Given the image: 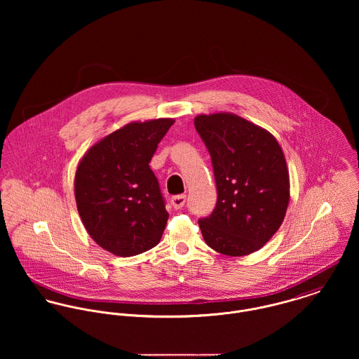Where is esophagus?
I'll return each instance as SVG.
<instances>
[{
  "mask_svg": "<svg viewBox=\"0 0 359 359\" xmlns=\"http://www.w3.org/2000/svg\"><path fill=\"white\" fill-rule=\"evenodd\" d=\"M185 203H187V196L185 195H177V196L171 198V205L175 210H181L185 205Z\"/></svg>",
  "mask_w": 359,
  "mask_h": 359,
  "instance_id": "34e87169",
  "label": "esophagus"
}]
</instances>
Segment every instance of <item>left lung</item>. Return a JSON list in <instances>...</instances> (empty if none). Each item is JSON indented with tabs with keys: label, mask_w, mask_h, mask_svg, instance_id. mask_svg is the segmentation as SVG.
<instances>
[{
	"label": "left lung",
	"mask_w": 359,
	"mask_h": 359,
	"mask_svg": "<svg viewBox=\"0 0 359 359\" xmlns=\"http://www.w3.org/2000/svg\"><path fill=\"white\" fill-rule=\"evenodd\" d=\"M195 127L211 157L217 203L199 219L205 242L225 256L261 249L289 205V171L278 141L231 113L201 114Z\"/></svg>",
	"instance_id": "8db88e82"
}]
</instances>
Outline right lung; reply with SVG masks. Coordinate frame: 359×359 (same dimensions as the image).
<instances>
[{"instance_id": "obj_1", "label": "right lung", "mask_w": 359, "mask_h": 359, "mask_svg": "<svg viewBox=\"0 0 359 359\" xmlns=\"http://www.w3.org/2000/svg\"><path fill=\"white\" fill-rule=\"evenodd\" d=\"M172 124V118L130 123L94 145L77 167L74 194L83 224L116 256L141 255L161 239L168 212L149 161Z\"/></svg>"}]
</instances>
